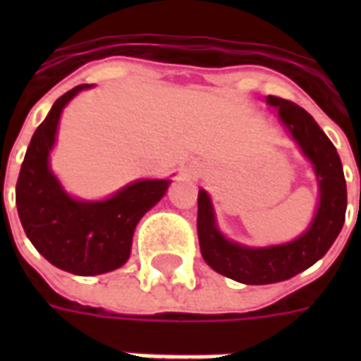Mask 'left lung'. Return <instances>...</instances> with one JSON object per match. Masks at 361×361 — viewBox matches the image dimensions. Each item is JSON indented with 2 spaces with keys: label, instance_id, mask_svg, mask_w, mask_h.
<instances>
[{
  "label": "left lung",
  "instance_id": "obj_1",
  "mask_svg": "<svg viewBox=\"0 0 361 361\" xmlns=\"http://www.w3.org/2000/svg\"><path fill=\"white\" fill-rule=\"evenodd\" d=\"M281 120L290 129L305 157L313 163L320 187V204L309 231L285 245L251 249L228 241L215 226L214 208L206 191H198V241L208 266L243 285H269L298 275L324 257L339 236L347 212V183L336 146L317 121L292 101L268 95Z\"/></svg>",
  "mask_w": 361,
  "mask_h": 361
}]
</instances>
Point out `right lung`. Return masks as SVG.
Segmentation results:
<instances>
[{
	"mask_svg": "<svg viewBox=\"0 0 361 361\" xmlns=\"http://www.w3.org/2000/svg\"><path fill=\"white\" fill-rule=\"evenodd\" d=\"M87 84L54 103L31 136L16 181V208L25 236L56 268L75 275H99L127 262L136 223L163 198L169 180H142L103 202H80L61 189L48 169L61 110Z\"/></svg>",
	"mask_w": 361,
	"mask_h": 361,
	"instance_id": "1",
	"label": "right lung"
}]
</instances>
